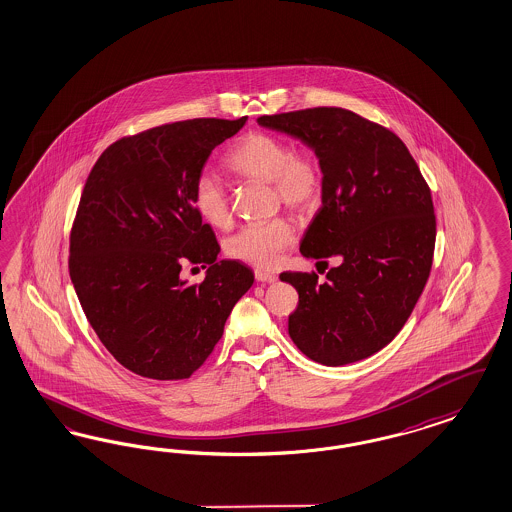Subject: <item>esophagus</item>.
Listing matches in <instances>:
<instances>
[{"label": "esophagus", "instance_id": "esophagus-1", "mask_svg": "<svg viewBox=\"0 0 512 512\" xmlns=\"http://www.w3.org/2000/svg\"><path fill=\"white\" fill-rule=\"evenodd\" d=\"M255 280L261 283H272L278 280V276H276L274 272H266V270H261V268H257V270H255Z\"/></svg>", "mask_w": 512, "mask_h": 512}]
</instances>
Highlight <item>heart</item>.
<instances>
[{
    "instance_id": "obj_1",
    "label": "heart",
    "mask_w": 512,
    "mask_h": 512,
    "mask_svg": "<svg viewBox=\"0 0 512 512\" xmlns=\"http://www.w3.org/2000/svg\"><path fill=\"white\" fill-rule=\"evenodd\" d=\"M227 166L236 176L270 183L274 200L297 213L316 210L325 189L323 166L312 149H293L289 141L266 132H251L242 138L230 151ZM193 204L208 225L229 229V194L212 172L196 177ZM293 242L295 229L287 217L280 215L236 230L227 238L225 251L247 265L272 268Z\"/></svg>"
}]
</instances>
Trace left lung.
<instances>
[{
  "mask_svg": "<svg viewBox=\"0 0 512 512\" xmlns=\"http://www.w3.org/2000/svg\"><path fill=\"white\" fill-rule=\"evenodd\" d=\"M257 123L306 143L321 160V208L300 253L340 265L318 283L312 272H283L299 293L289 336L312 361H361L403 329L429 278L437 223L431 191L405 143L342 107L263 115Z\"/></svg>",
  "mask_w": 512,
  "mask_h": 512,
  "instance_id": "1",
  "label": "left lung"
}]
</instances>
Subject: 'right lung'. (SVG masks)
<instances>
[{
    "instance_id": "right-lung-1",
    "label": "right lung",
    "mask_w": 512,
    "mask_h": 512,
    "mask_svg": "<svg viewBox=\"0 0 512 512\" xmlns=\"http://www.w3.org/2000/svg\"><path fill=\"white\" fill-rule=\"evenodd\" d=\"M247 117L162 124L111 143L96 160L70 234V278L107 352L128 371L183 380L204 365L251 268L217 261L219 244L193 204L213 149ZM183 262L209 266L187 284Z\"/></svg>"
}]
</instances>
